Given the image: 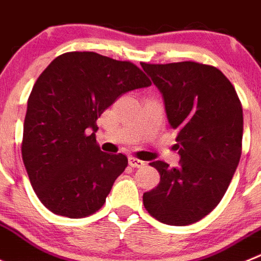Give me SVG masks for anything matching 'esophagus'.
Returning a JSON list of instances; mask_svg holds the SVG:
<instances>
[{"label":"esophagus","instance_id":"34e87169","mask_svg":"<svg viewBox=\"0 0 261 261\" xmlns=\"http://www.w3.org/2000/svg\"><path fill=\"white\" fill-rule=\"evenodd\" d=\"M144 161L136 159V157H130L128 159V165L133 166V168H142V166H144Z\"/></svg>","mask_w":261,"mask_h":261}]
</instances>
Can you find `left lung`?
I'll return each instance as SVG.
<instances>
[{
	"instance_id": "8db88e82",
	"label": "left lung",
	"mask_w": 261,
	"mask_h": 261,
	"mask_svg": "<svg viewBox=\"0 0 261 261\" xmlns=\"http://www.w3.org/2000/svg\"><path fill=\"white\" fill-rule=\"evenodd\" d=\"M163 93L169 123L177 130L178 166L149 165L160 183L143 204L160 222L194 224L215 210L229 187L242 153L243 110L233 84L217 67L185 61L140 63Z\"/></svg>"
}]
</instances>
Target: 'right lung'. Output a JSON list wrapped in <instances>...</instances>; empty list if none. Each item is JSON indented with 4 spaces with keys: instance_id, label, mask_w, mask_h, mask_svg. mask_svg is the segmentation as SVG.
Returning a JSON list of instances; mask_svg holds the SVG:
<instances>
[{
    "instance_id": "1",
    "label": "right lung",
    "mask_w": 261,
    "mask_h": 261,
    "mask_svg": "<svg viewBox=\"0 0 261 261\" xmlns=\"http://www.w3.org/2000/svg\"><path fill=\"white\" fill-rule=\"evenodd\" d=\"M151 86L130 61L67 51L49 63L28 97L22 159L37 198L50 212L82 218L97 212L127 166L96 142V121L119 96Z\"/></svg>"
}]
</instances>
